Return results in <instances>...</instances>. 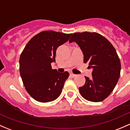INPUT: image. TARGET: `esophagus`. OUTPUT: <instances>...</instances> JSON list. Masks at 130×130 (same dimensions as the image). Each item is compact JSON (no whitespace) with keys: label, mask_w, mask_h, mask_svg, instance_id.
Returning <instances> with one entry per match:
<instances>
[{"label":"esophagus","mask_w":130,"mask_h":130,"mask_svg":"<svg viewBox=\"0 0 130 130\" xmlns=\"http://www.w3.org/2000/svg\"><path fill=\"white\" fill-rule=\"evenodd\" d=\"M70 76H71L72 77H76V76H77V75H75V74H73V73H70Z\"/></svg>","instance_id":"34e87169"}]
</instances>
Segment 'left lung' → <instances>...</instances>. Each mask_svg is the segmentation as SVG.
I'll return each instance as SVG.
<instances>
[{"mask_svg":"<svg viewBox=\"0 0 130 130\" xmlns=\"http://www.w3.org/2000/svg\"><path fill=\"white\" fill-rule=\"evenodd\" d=\"M70 43L75 42L82 50L84 62L92 68V78L85 77L86 84L79 87L86 100L100 102L112 92L120 76L121 62L113 46L98 32L86 31L73 34Z\"/></svg>","mask_w":130,"mask_h":130,"instance_id":"1","label":"left lung"}]
</instances>
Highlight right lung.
Here are the masks:
<instances>
[{"instance_id":"add662e5","label":"right lung","mask_w":130,"mask_h":130,"mask_svg":"<svg viewBox=\"0 0 130 130\" xmlns=\"http://www.w3.org/2000/svg\"><path fill=\"white\" fill-rule=\"evenodd\" d=\"M72 34L45 31L32 37L19 58V72L25 89L37 101L48 103L60 95L68 72L59 73L51 63L55 61L59 46L69 40Z\"/></svg>"}]
</instances>
